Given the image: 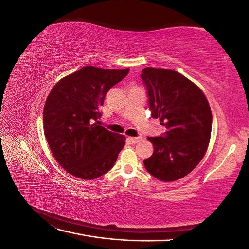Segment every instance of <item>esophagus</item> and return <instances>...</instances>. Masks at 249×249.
<instances>
[{"label": "esophagus", "instance_id": "esophagus-1", "mask_svg": "<svg viewBox=\"0 0 249 249\" xmlns=\"http://www.w3.org/2000/svg\"><path fill=\"white\" fill-rule=\"evenodd\" d=\"M129 140L132 143H138L139 141L142 140V137L141 136H139V137H129Z\"/></svg>", "mask_w": 249, "mask_h": 249}]
</instances>
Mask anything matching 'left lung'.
Segmentation results:
<instances>
[{
  "label": "left lung",
  "instance_id": "1",
  "mask_svg": "<svg viewBox=\"0 0 249 249\" xmlns=\"http://www.w3.org/2000/svg\"><path fill=\"white\" fill-rule=\"evenodd\" d=\"M141 78L152 117L166 129L160 137L147 138L154 153L143 163L156 178L173 182L190 173L205 156L212 112L200 88L176 71L145 67Z\"/></svg>",
  "mask_w": 249,
  "mask_h": 249
}]
</instances>
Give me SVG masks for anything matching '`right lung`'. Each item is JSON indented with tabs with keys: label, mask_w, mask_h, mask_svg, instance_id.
<instances>
[{
	"label": "right lung",
	"mask_w": 249,
	"mask_h": 249,
	"mask_svg": "<svg viewBox=\"0 0 249 249\" xmlns=\"http://www.w3.org/2000/svg\"><path fill=\"white\" fill-rule=\"evenodd\" d=\"M130 69L85 66L53 87L43 108V130L57 162L71 175L93 179L108 172L125 144L124 135L99 125L100 107Z\"/></svg>",
	"instance_id": "obj_1"
}]
</instances>
